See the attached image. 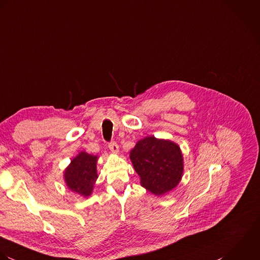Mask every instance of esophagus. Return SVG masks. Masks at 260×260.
<instances>
[{
    "label": "esophagus",
    "instance_id": "obj_1",
    "mask_svg": "<svg viewBox=\"0 0 260 260\" xmlns=\"http://www.w3.org/2000/svg\"><path fill=\"white\" fill-rule=\"evenodd\" d=\"M108 148H109V150H110V152L112 153V154H115V155H117L118 154V146H117V144L115 143V142H111L109 145H108Z\"/></svg>",
    "mask_w": 260,
    "mask_h": 260
}]
</instances>
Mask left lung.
<instances>
[{
	"label": "left lung",
	"mask_w": 260,
	"mask_h": 260,
	"mask_svg": "<svg viewBox=\"0 0 260 260\" xmlns=\"http://www.w3.org/2000/svg\"><path fill=\"white\" fill-rule=\"evenodd\" d=\"M141 186L156 196L175 189L184 173V156L176 143L154 136L140 140L129 152Z\"/></svg>",
	"instance_id": "left-lung-1"
}]
</instances>
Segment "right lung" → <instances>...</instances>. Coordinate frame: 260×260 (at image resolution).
Wrapping results in <instances>:
<instances>
[{
	"mask_svg": "<svg viewBox=\"0 0 260 260\" xmlns=\"http://www.w3.org/2000/svg\"><path fill=\"white\" fill-rule=\"evenodd\" d=\"M99 156L79 152L64 170V182L69 190L86 198L92 194L98 175Z\"/></svg>",
	"mask_w": 260,
	"mask_h": 260,
	"instance_id": "1",
	"label": "right lung"
}]
</instances>
